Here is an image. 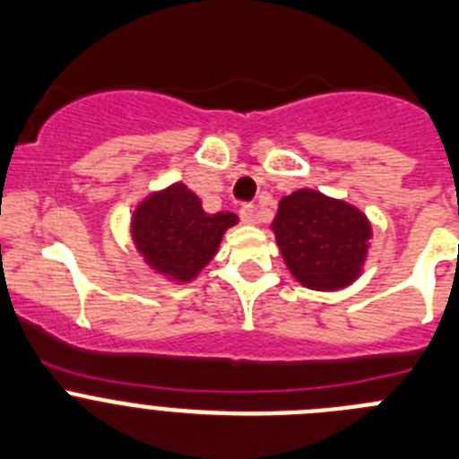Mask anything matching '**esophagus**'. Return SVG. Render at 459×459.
Returning a JSON list of instances; mask_svg holds the SVG:
<instances>
[{
  "mask_svg": "<svg viewBox=\"0 0 459 459\" xmlns=\"http://www.w3.org/2000/svg\"><path fill=\"white\" fill-rule=\"evenodd\" d=\"M239 220L245 221V224H255V205L254 204H245L239 208Z\"/></svg>",
  "mask_w": 459,
  "mask_h": 459,
  "instance_id": "obj_1",
  "label": "esophagus"
}]
</instances>
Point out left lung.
I'll list each match as a JSON object with an SVG mask.
<instances>
[{
  "instance_id": "obj_1",
  "label": "left lung",
  "mask_w": 459,
  "mask_h": 459,
  "mask_svg": "<svg viewBox=\"0 0 459 459\" xmlns=\"http://www.w3.org/2000/svg\"><path fill=\"white\" fill-rule=\"evenodd\" d=\"M272 229L288 270L301 286L338 290L361 274L370 224L352 205L316 189H297L281 199Z\"/></svg>"
}]
</instances>
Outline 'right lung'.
Instances as JSON below:
<instances>
[{"label":"right lung","mask_w":459,"mask_h":459,"mask_svg":"<svg viewBox=\"0 0 459 459\" xmlns=\"http://www.w3.org/2000/svg\"><path fill=\"white\" fill-rule=\"evenodd\" d=\"M233 212L208 214L183 183L151 194L132 220V238L148 265L176 281H192L208 265Z\"/></svg>","instance_id":"right-lung-1"}]
</instances>
